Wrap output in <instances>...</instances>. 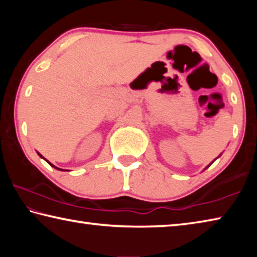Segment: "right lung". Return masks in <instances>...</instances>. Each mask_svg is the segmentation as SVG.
<instances>
[{
  "instance_id": "right-lung-1",
  "label": "right lung",
  "mask_w": 257,
  "mask_h": 257,
  "mask_svg": "<svg viewBox=\"0 0 257 257\" xmlns=\"http://www.w3.org/2000/svg\"><path fill=\"white\" fill-rule=\"evenodd\" d=\"M38 155H40V156H41V158H43V156H42V155H41L40 153H38ZM47 162H49V161H47ZM49 163H50V162H49ZM50 165H52V167H53V168H55V169H58V170H61V169H59V168H56V167H54V165H53V164H51V163H50Z\"/></svg>"
}]
</instances>
